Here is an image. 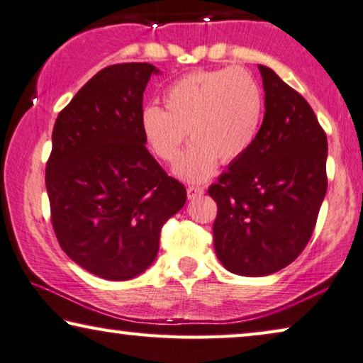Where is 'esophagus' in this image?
I'll return each instance as SVG.
<instances>
[{"label": "esophagus", "mask_w": 363, "mask_h": 363, "mask_svg": "<svg viewBox=\"0 0 363 363\" xmlns=\"http://www.w3.org/2000/svg\"><path fill=\"white\" fill-rule=\"evenodd\" d=\"M186 193H188V199H196V198H199V196H203L204 188H203V186L190 185V186L186 188Z\"/></svg>", "instance_id": "34e87169"}]
</instances>
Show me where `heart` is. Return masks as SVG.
Segmentation results:
<instances>
[{
    "instance_id": "obj_1",
    "label": "heart",
    "mask_w": 363,
    "mask_h": 363,
    "mask_svg": "<svg viewBox=\"0 0 363 363\" xmlns=\"http://www.w3.org/2000/svg\"><path fill=\"white\" fill-rule=\"evenodd\" d=\"M264 91L244 68L193 72L164 93V109L147 106L140 128L147 145L164 162L180 155L186 130L193 145L175 167L183 180L204 182L223 164L242 159L259 135Z\"/></svg>"
}]
</instances>
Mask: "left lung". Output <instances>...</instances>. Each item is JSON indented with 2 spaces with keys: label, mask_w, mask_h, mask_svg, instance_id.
Segmentation results:
<instances>
[{
  "label": "left lung",
  "mask_w": 363,
  "mask_h": 363,
  "mask_svg": "<svg viewBox=\"0 0 363 363\" xmlns=\"http://www.w3.org/2000/svg\"><path fill=\"white\" fill-rule=\"evenodd\" d=\"M259 70L265 91L259 135L208 190L218 204L214 250L242 277L270 275L301 254L328 190V138L316 114L272 68Z\"/></svg>",
  "instance_id": "left-lung-1"
}]
</instances>
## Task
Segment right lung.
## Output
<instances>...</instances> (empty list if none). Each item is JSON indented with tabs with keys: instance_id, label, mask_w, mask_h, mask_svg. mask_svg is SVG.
<instances>
[{
	"instance_id": "add662e5",
	"label": "right lung",
	"mask_w": 363,
	"mask_h": 363,
	"mask_svg": "<svg viewBox=\"0 0 363 363\" xmlns=\"http://www.w3.org/2000/svg\"><path fill=\"white\" fill-rule=\"evenodd\" d=\"M150 64L103 68L57 116L45 186L57 240L104 280L140 275L160 230L185 206L186 190L145 147L140 128Z\"/></svg>"
}]
</instances>
